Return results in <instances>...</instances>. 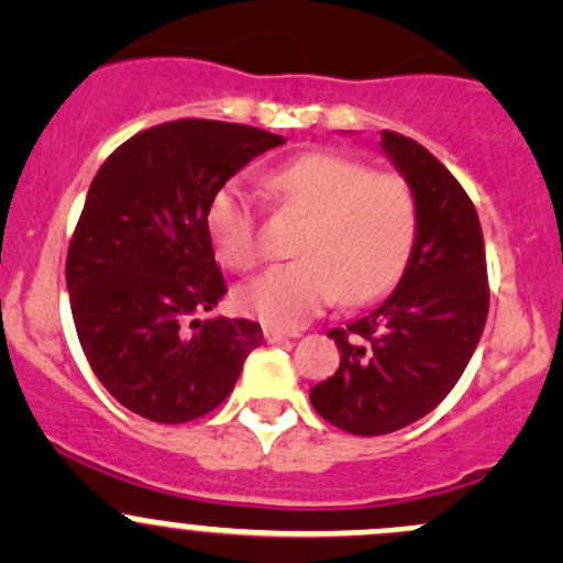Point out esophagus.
I'll list each match as a JSON object with an SVG mask.
<instances>
[{"mask_svg":"<svg viewBox=\"0 0 563 563\" xmlns=\"http://www.w3.org/2000/svg\"><path fill=\"white\" fill-rule=\"evenodd\" d=\"M294 338V334L283 332V329H275V327H264V340L266 343H283V340Z\"/></svg>","mask_w":563,"mask_h":563,"instance_id":"1","label":"esophagus"}]
</instances>
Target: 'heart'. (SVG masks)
<instances>
[{
	"mask_svg": "<svg viewBox=\"0 0 563 563\" xmlns=\"http://www.w3.org/2000/svg\"><path fill=\"white\" fill-rule=\"evenodd\" d=\"M283 207L305 214L299 258L236 288V308L275 329H297L340 294L365 305L397 283L417 240V198L402 174L340 152H310L269 176ZM214 253L229 269L258 264V212L242 181H225L207 207Z\"/></svg>",
	"mask_w": 563,
	"mask_h": 563,
	"instance_id": "1",
	"label": "heart"
}]
</instances>
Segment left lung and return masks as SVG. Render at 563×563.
<instances>
[{"label":"left lung","instance_id":"obj_1","mask_svg":"<svg viewBox=\"0 0 563 563\" xmlns=\"http://www.w3.org/2000/svg\"><path fill=\"white\" fill-rule=\"evenodd\" d=\"M382 141L417 198V240L391 297L329 332L340 367L310 389L316 411L354 435L391 433L433 411L463 376L490 305L468 192L413 139L384 130Z\"/></svg>","mask_w":563,"mask_h":563}]
</instances>
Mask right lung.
I'll list each match as a JSON object with an SVG mask.
<instances>
[{
  "label": "right lung",
  "mask_w": 563,
  "mask_h": 563,
  "mask_svg": "<svg viewBox=\"0 0 563 563\" xmlns=\"http://www.w3.org/2000/svg\"><path fill=\"white\" fill-rule=\"evenodd\" d=\"M280 144L250 124L176 119L135 133L95 174L67 250L70 310L98 382L139 417H207L264 343L247 318H198L229 291L207 207Z\"/></svg>",
  "instance_id": "1"
}]
</instances>
